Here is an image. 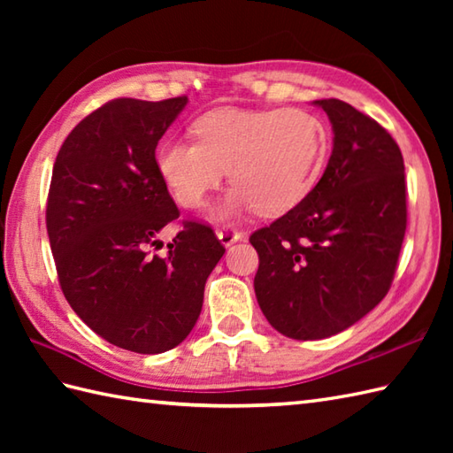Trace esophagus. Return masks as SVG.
Listing matches in <instances>:
<instances>
[{
    "label": "esophagus",
    "mask_w": 453,
    "mask_h": 453,
    "mask_svg": "<svg viewBox=\"0 0 453 453\" xmlns=\"http://www.w3.org/2000/svg\"><path fill=\"white\" fill-rule=\"evenodd\" d=\"M219 243L224 247H229L234 245L235 242H239V239H243V234L242 232H235V229H218L216 232Z\"/></svg>",
    "instance_id": "obj_1"
}]
</instances>
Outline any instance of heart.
Segmentation results:
<instances>
[{
  "mask_svg": "<svg viewBox=\"0 0 453 453\" xmlns=\"http://www.w3.org/2000/svg\"><path fill=\"white\" fill-rule=\"evenodd\" d=\"M196 142L167 140L157 150V169L180 206L198 208L224 182L234 187L214 210L232 219L258 210L282 216L300 206L319 180L329 128L297 109H219L200 117Z\"/></svg>",
  "mask_w": 453,
  "mask_h": 453,
  "instance_id": "b5f03b06",
  "label": "heart"
}]
</instances>
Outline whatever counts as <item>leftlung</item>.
Returning <instances> with one entry per match:
<instances>
[{"mask_svg":"<svg viewBox=\"0 0 453 453\" xmlns=\"http://www.w3.org/2000/svg\"><path fill=\"white\" fill-rule=\"evenodd\" d=\"M315 104L334 134L323 177L249 239L257 302L296 341L326 339L370 313L389 292L407 229L405 163L391 134L344 101Z\"/></svg>","mask_w":453,"mask_h":453,"instance_id":"8db88e82","label":"left lung"}]
</instances>
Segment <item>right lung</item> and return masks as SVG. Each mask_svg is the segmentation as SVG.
Listing matches in <instances>:
<instances>
[{
    "label": "right lung",
    "instance_id": "right-lung-1",
    "mask_svg": "<svg viewBox=\"0 0 453 453\" xmlns=\"http://www.w3.org/2000/svg\"><path fill=\"white\" fill-rule=\"evenodd\" d=\"M188 103L114 99L62 143L46 204L58 280L80 319L124 350L159 354L187 339L226 249L210 226L179 218L156 148Z\"/></svg>",
    "mask_w": 453,
    "mask_h": 453
}]
</instances>
